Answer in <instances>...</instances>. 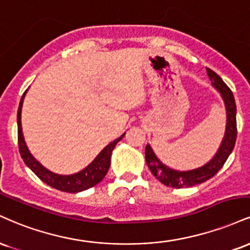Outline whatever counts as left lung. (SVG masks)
<instances>
[{"mask_svg": "<svg viewBox=\"0 0 250 250\" xmlns=\"http://www.w3.org/2000/svg\"><path fill=\"white\" fill-rule=\"evenodd\" d=\"M207 75L212 81L216 90L221 93L222 98L225 101L226 111H227V126H226V134L224 140H222L221 146H220L218 153L214 155V158L209 163L196 169L186 172H179L169 168L160 163L157 155L154 154L153 149L151 146L146 145L145 148V158L146 163L149 171L154 175L161 184L166 185L173 188H184V187L195 186V185L202 184L205 181L209 180L218 173L222 166L225 165L226 160L228 159L229 154L235 146L236 137H237V127H236V104L234 99L233 92L229 87L226 85L221 77L213 70L207 67Z\"/></svg>", "mask_w": 250, "mask_h": 250, "instance_id": "1", "label": "left lung"}]
</instances>
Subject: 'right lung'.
<instances>
[{
  "label": "right lung",
  "mask_w": 250,
  "mask_h": 250,
  "mask_svg": "<svg viewBox=\"0 0 250 250\" xmlns=\"http://www.w3.org/2000/svg\"><path fill=\"white\" fill-rule=\"evenodd\" d=\"M25 93L26 91L23 93L22 98H21L19 111H17V137H19V149L21 157H22L25 165L28 166L29 168H30L31 171L43 181V183L54 187L56 189L62 190V192H82V190L91 188V187L96 186L97 184L101 183L105 175H106L108 168H110L111 153H112L113 148L116 147L117 143L120 142V140L124 138L125 133L122 134L118 139L113 140L112 143L108 144L106 147L97 155L96 159L93 160L89 166L85 167L84 169H82L81 172L71 175L55 174V173L50 172L49 169H46L45 167L41 165V164L32 157L25 145L24 138H23L22 134V126H21V111H22V104Z\"/></svg>",
  "instance_id": "1"
}]
</instances>
